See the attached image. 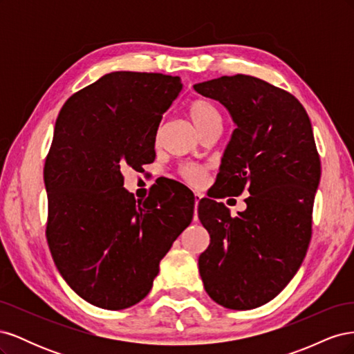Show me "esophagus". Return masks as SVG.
I'll use <instances>...</instances> for the list:
<instances>
[{
  "label": "esophagus",
  "instance_id": "1",
  "mask_svg": "<svg viewBox=\"0 0 354 354\" xmlns=\"http://www.w3.org/2000/svg\"><path fill=\"white\" fill-rule=\"evenodd\" d=\"M202 199V195L201 194H195V220H196V208L199 205V202Z\"/></svg>",
  "mask_w": 354,
  "mask_h": 354
}]
</instances>
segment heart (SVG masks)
Returning a JSON list of instances; mask_svg holds the SVG:
<instances>
[{"mask_svg": "<svg viewBox=\"0 0 354 354\" xmlns=\"http://www.w3.org/2000/svg\"><path fill=\"white\" fill-rule=\"evenodd\" d=\"M187 113L190 121L194 122L199 133L205 131L207 128L212 125L221 124V115L218 109L205 99H196L192 102L187 108ZM181 173H183L185 178L189 180L190 183H201L203 178V171L198 167H185Z\"/></svg>", "mask_w": 354, "mask_h": 354, "instance_id": "obj_1", "label": "heart"}]
</instances>
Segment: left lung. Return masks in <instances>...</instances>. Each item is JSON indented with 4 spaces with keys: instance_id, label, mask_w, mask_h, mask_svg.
I'll return each instance as SVG.
<instances>
[{
    "instance_id": "1",
    "label": "left lung",
    "mask_w": 354,
    "mask_h": 354,
    "mask_svg": "<svg viewBox=\"0 0 354 354\" xmlns=\"http://www.w3.org/2000/svg\"><path fill=\"white\" fill-rule=\"evenodd\" d=\"M194 88L220 102L236 125L221 158L218 196L250 192L234 218L221 202H199L198 217L209 233L198 260L203 288L226 308L260 307L291 282L312 238L320 180L312 124L292 94L250 75Z\"/></svg>"
}]
</instances>
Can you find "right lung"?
Here are the masks:
<instances>
[{"instance_id": "add662e5", "label": "right lung", "mask_w": 354, "mask_h": 354, "mask_svg": "<svg viewBox=\"0 0 354 354\" xmlns=\"http://www.w3.org/2000/svg\"><path fill=\"white\" fill-rule=\"evenodd\" d=\"M181 88L178 77L111 72L75 93L57 116L44 167L47 242L60 276L95 307L142 301L194 218L195 196L178 181L171 186L185 196L136 201L121 171L153 162L159 122Z\"/></svg>"}]
</instances>
